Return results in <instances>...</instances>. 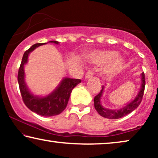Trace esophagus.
<instances>
[{
    "label": "esophagus",
    "instance_id": "esophagus-1",
    "mask_svg": "<svg viewBox=\"0 0 158 158\" xmlns=\"http://www.w3.org/2000/svg\"><path fill=\"white\" fill-rule=\"evenodd\" d=\"M93 76H94V73H93L92 70H89V71H88L87 73H86L85 78L86 79L90 78V77H92Z\"/></svg>",
    "mask_w": 158,
    "mask_h": 158
}]
</instances>
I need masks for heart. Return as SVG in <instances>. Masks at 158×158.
<instances>
[{
	"label": "heart",
	"instance_id": "b5f03b06",
	"mask_svg": "<svg viewBox=\"0 0 158 158\" xmlns=\"http://www.w3.org/2000/svg\"><path fill=\"white\" fill-rule=\"evenodd\" d=\"M118 52L114 50H107L94 53L92 55L94 62L99 64H106L113 60L109 66V70L111 73H116L122 68L123 59L121 57H117Z\"/></svg>",
	"mask_w": 158,
	"mask_h": 158
}]
</instances>
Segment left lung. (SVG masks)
<instances>
[{"label":"left lung","instance_id":"obj_1","mask_svg":"<svg viewBox=\"0 0 158 158\" xmlns=\"http://www.w3.org/2000/svg\"><path fill=\"white\" fill-rule=\"evenodd\" d=\"M144 87H145V77H144V73H143L142 74V85L141 89H140V91L139 92V94H138L137 96L135 98V100H133L131 102L125 106L124 107H123L121 109L118 110L108 109L102 106L100 101L101 97L102 96L103 90V87H102V89L101 90L99 94L97 95V96H95L94 98L95 109H96L97 112H98L101 116H103V117L107 118H122L123 116L130 114L131 112H132L134 110H135L138 106H139V104L142 102V98H143Z\"/></svg>","mask_w":158,"mask_h":158}]
</instances>
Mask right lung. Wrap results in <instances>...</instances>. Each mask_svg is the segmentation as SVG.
<instances>
[{
	"label": "right lung",
	"instance_id": "1",
	"mask_svg": "<svg viewBox=\"0 0 158 158\" xmlns=\"http://www.w3.org/2000/svg\"><path fill=\"white\" fill-rule=\"evenodd\" d=\"M58 44L57 41H50ZM42 43H36L32 45L23 54L20 67L18 73V83L20 89L22 100L27 108L42 116H53L61 114L66 109L71 92L77 84L81 83L80 79L64 78L58 86L57 89L49 96L46 97L34 96L28 90L24 82V70L23 66L27 62L29 54L34 50L36 47L44 44Z\"/></svg>",
	"mask_w": 158,
	"mask_h": 158
}]
</instances>
